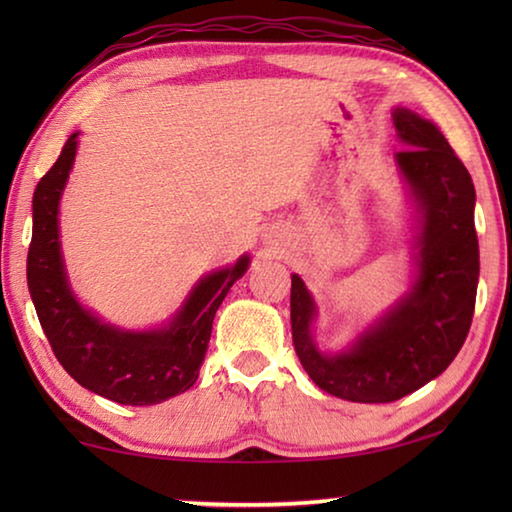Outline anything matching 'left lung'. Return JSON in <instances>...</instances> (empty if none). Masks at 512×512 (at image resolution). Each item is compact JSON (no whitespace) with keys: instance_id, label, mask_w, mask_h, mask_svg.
Segmentation results:
<instances>
[{"instance_id":"left-lung-1","label":"left lung","mask_w":512,"mask_h":512,"mask_svg":"<svg viewBox=\"0 0 512 512\" xmlns=\"http://www.w3.org/2000/svg\"><path fill=\"white\" fill-rule=\"evenodd\" d=\"M393 121L409 146L395 158L424 216L413 291L350 352L325 357L309 332L314 300L291 275V336L302 368L329 395L363 404L400 400L454 361L470 332L479 284L470 173L431 121L406 108H397Z\"/></svg>"}]
</instances>
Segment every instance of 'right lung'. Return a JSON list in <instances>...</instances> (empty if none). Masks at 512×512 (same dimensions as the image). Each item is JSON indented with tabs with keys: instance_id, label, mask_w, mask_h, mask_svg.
Wrapping results in <instances>:
<instances>
[{
	"instance_id": "right-lung-1",
	"label": "right lung",
	"mask_w": 512,
	"mask_h": 512,
	"mask_svg": "<svg viewBox=\"0 0 512 512\" xmlns=\"http://www.w3.org/2000/svg\"><path fill=\"white\" fill-rule=\"evenodd\" d=\"M79 133L69 135L33 192V235L27 282L47 341L69 377L117 404L151 406L185 393L198 379L216 309L248 268V255L235 266L207 275L192 298L160 332H121L99 323L67 287L58 244V201L74 164Z\"/></svg>"
}]
</instances>
